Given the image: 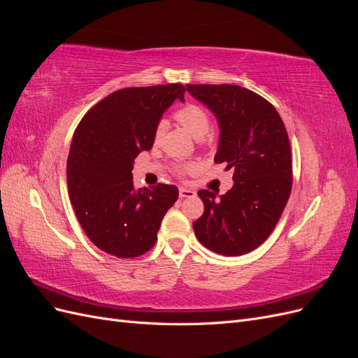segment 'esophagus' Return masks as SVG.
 <instances>
[{
    "label": "esophagus",
    "mask_w": 358,
    "mask_h": 358,
    "mask_svg": "<svg viewBox=\"0 0 358 358\" xmlns=\"http://www.w3.org/2000/svg\"><path fill=\"white\" fill-rule=\"evenodd\" d=\"M179 196H180V199H191V197L196 196V191H192V189L185 188V187H180L179 188Z\"/></svg>",
    "instance_id": "1"
}]
</instances>
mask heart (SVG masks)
Instances as JSON below:
<instances>
[{
	"mask_svg": "<svg viewBox=\"0 0 358 358\" xmlns=\"http://www.w3.org/2000/svg\"><path fill=\"white\" fill-rule=\"evenodd\" d=\"M175 117L176 121L187 129V131L196 138H201L204 137L206 134H208L209 128H210V121H209V116L208 113H206L200 106L197 104H185L182 106L180 109L176 110L175 113ZM162 131H164V124H159L155 129V142H158V140L161 138L162 136ZM189 167H179L178 171L179 173H183L187 171Z\"/></svg>",
	"mask_w": 358,
	"mask_h": 358,
	"instance_id": "heart-1",
	"label": "heart"
}]
</instances>
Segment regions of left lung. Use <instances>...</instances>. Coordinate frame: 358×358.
Instances as JSON below:
<instances>
[{
	"label": "left lung",
	"mask_w": 358,
	"mask_h": 358,
	"mask_svg": "<svg viewBox=\"0 0 358 358\" xmlns=\"http://www.w3.org/2000/svg\"><path fill=\"white\" fill-rule=\"evenodd\" d=\"M220 124L215 162L234 169V185L216 197L200 189L204 212L192 222L199 242L237 257L254 251L273 231L292 185L289 138L278 110L262 95L237 85H187Z\"/></svg>",
	"instance_id": "left-lung-1"
}]
</instances>
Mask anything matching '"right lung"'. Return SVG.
I'll use <instances>...</instances> for the list:
<instances>
[{
  "label": "right lung",
  "instance_id": "add662e5",
  "mask_svg": "<svg viewBox=\"0 0 358 358\" xmlns=\"http://www.w3.org/2000/svg\"><path fill=\"white\" fill-rule=\"evenodd\" d=\"M185 88L180 83L125 88L88 110L76 128L67 159L70 201L83 231L101 251L117 258L143 255L157 242L166 212L178 200L175 185L136 189L133 166L167 107Z\"/></svg>",
  "mask_w": 358,
  "mask_h": 358
}]
</instances>
